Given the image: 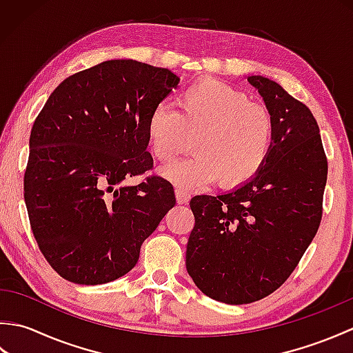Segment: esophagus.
<instances>
[{
	"label": "esophagus",
	"instance_id": "obj_1",
	"mask_svg": "<svg viewBox=\"0 0 353 353\" xmlns=\"http://www.w3.org/2000/svg\"><path fill=\"white\" fill-rule=\"evenodd\" d=\"M176 199H177V203L179 205H185V203H188V201H190L191 194L181 190V188H177L176 190Z\"/></svg>",
	"mask_w": 353,
	"mask_h": 353
}]
</instances>
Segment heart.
Returning <instances> with one entry per match:
<instances>
[{"label":"heart","mask_w":353,"mask_h":353,"mask_svg":"<svg viewBox=\"0 0 353 353\" xmlns=\"http://www.w3.org/2000/svg\"><path fill=\"white\" fill-rule=\"evenodd\" d=\"M147 141L157 161L167 162L197 137L190 159L171 162L162 176L183 191H197L223 179L249 182L264 167L274 144V118L249 95L221 81L203 80L186 88L179 109L157 104L147 118Z\"/></svg>","instance_id":"heart-1"}]
</instances>
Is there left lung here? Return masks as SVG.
<instances>
[{"label":"left lung","instance_id":"left-lung-1","mask_svg":"<svg viewBox=\"0 0 353 353\" xmlns=\"http://www.w3.org/2000/svg\"><path fill=\"white\" fill-rule=\"evenodd\" d=\"M247 81L274 118L268 161L232 191L190 201L186 270L201 292L229 305L261 301L288 279L317 234L327 177L311 110L273 80Z\"/></svg>","mask_w":353,"mask_h":353}]
</instances>
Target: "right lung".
Here are the masks:
<instances>
[{"label": "right lung", "mask_w": 353, "mask_h": 353, "mask_svg": "<svg viewBox=\"0 0 353 353\" xmlns=\"http://www.w3.org/2000/svg\"><path fill=\"white\" fill-rule=\"evenodd\" d=\"M181 79L117 59L59 85L30 133L24 199L36 243L63 279L100 285L129 273L141 245L176 205L172 185L147 177V118Z\"/></svg>", "instance_id": "obj_1"}]
</instances>
